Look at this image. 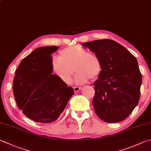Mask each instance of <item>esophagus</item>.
I'll list each match as a JSON object with an SVG mask.
<instances>
[{"label": "esophagus", "instance_id": "esophagus-1", "mask_svg": "<svg viewBox=\"0 0 151 151\" xmlns=\"http://www.w3.org/2000/svg\"><path fill=\"white\" fill-rule=\"evenodd\" d=\"M73 89H74V91H75V92H78V91L81 89V87L75 86V87H73Z\"/></svg>", "mask_w": 151, "mask_h": 151}]
</instances>
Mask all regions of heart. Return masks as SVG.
Listing matches in <instances>:
<instances>
[{"mask_svg": "<svg viewBox=\"0 0 151 151\" xmlns=\"http://www.w3.org/2000/svg\"><path fill=\"white\" fill-rule=\"evenodd\" d=\"M52 69L64 83L70 84L74 71L78 84L99 78L102 72V62L99 56L76 45L65 48L59 52L58 59L52 61ZM74 70L73 71V70Z\"/></svg>", "mask_w": 151, "mask_h": 151, "instance_id": "b5f03b06", "label": "heart"}]
</instances>
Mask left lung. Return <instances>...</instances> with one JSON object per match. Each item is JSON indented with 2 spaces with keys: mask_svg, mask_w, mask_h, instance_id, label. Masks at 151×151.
<instances>
[{
  "mask_svg": "<svg viewBox=\"0 0 151 151\" xmlns=\"http://www.w3.org/2000/svg\"><path fill=\"white\" fill-rule=\"evenodd\" d=\"M82 45L102 62V72L94 82L92 103L96 114L106 122L125 120L140 98L142 76L136 58L113 40H93Z\"/></svg>",
  "mask_w": 151,
  "mask_h": 151,
  "instance_id": "obj_1",
  "label": "left lung"
}]
</instances>
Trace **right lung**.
Masks as SVG:
<instances>
[{"label":"right lung","mask_w":151,"mask_h":151,"mask_svg":"<svg viewBox=\"0 0 151 151\" xmlns=\"http://www.w3.org/2000/svg\"><path fill=\"white\" fill-rule=\"evenodd\" d=\"M58 46L41 47L21 61L15 73L13 93L17 107L35 122H54L64 111L73 95L56 75H52L51 54Z\"/></svg>","instance_id":"add662e5"}]
</instances>
